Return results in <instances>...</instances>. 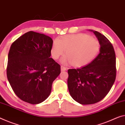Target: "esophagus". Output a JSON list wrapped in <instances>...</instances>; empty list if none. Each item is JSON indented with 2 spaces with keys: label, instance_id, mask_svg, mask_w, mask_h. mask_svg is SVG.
<instances>
[{
  "label": "esophagus",
  "instance_id": "esophagus-1",
  "mask_svg": "<svg viewBox=\"0 0 125 125\" xmlns=\"http://www.w3.org/2000/svg\"><path fill=\"white\" fill-rule=\"evenodd\" d=\"M61 70L62 71V72H64V71L66 70V68H65V67H64V66H61Z\"/></svg>",
  "mask_w": 125,
  "mask_h": 125
}]
</instances>
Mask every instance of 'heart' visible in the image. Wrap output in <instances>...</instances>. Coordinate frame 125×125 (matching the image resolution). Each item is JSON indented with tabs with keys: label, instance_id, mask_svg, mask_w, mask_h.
<instances>
[{
	"label": "heart",
	"instance_id": "1",
	"mask_svg": "<svg viewBox=\"0 0 125 125\" xmlns=\"http://www.w3.org/2000/svg\"><path fill=\"white\" fill-rule=\"evenodd\" d=\"M65 50L61 60L63 64H70L82 67L89 64L99 51V44L93 37L84 33L68 34L55 40L51 49V55L57 60Z\"/></svg>",
	"mask_w": 125,
	"mask_h": 125
}]
</instances>
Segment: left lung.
I'll list each match as a JSON object with an SVG mask.
<instances>
[{"mask_svg":"<svg viewBox=\"0 0 125 125\" xmlns=\"http://www.w3.org/2000/svg\"><path fill=\"white\" fill-rule=\"evenodd\" d=\"M100 45L98 55L89 64L69 69L68 89L70 95L81 104L97 103L106 96L116 79V55L110 41L101 33L89 30Z\"/></svg>","mask_w":125,"mask_h":125,"instance_id":"obj_1","label":"left lung"}]
</instances>
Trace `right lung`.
<instances>
[{
  "instance_id": "obj_1",
  "label": "right lung",
  "mask_w": 125,
  "mask_h": 125,
  "mask_svg": "<svg viewBox=\"0 0 125 125\" xmlns=\"http://www.w3.org/2000/svg\"><path fill=\"white\" fill-rule=\"evenodd\" d=\"M53 40L42 33L30 31L11 44L7 75L17 97L32 104L46 99L52 84L60 74V66L51 56Z\"/></svg>"
}]
</instances>
